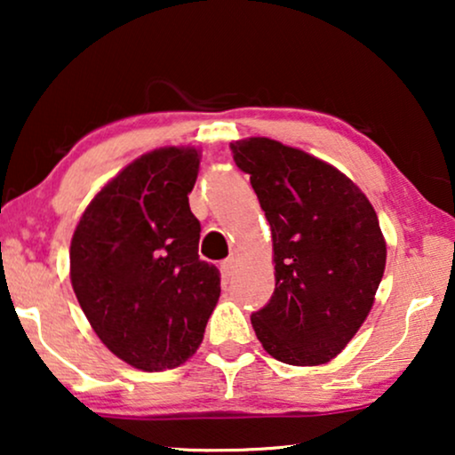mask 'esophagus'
Masks as SVG:
<instances>
[{
    "label": "esophagus",
    "instance_id": "34e87169",
    "mask_svg": "<svg viewBox=\"0 0 455 455\" xmlns=\"http://www.w3.org/2000/svg\"><path fill=\"white\" fill-rule=\"evenodd\" d=\"M234 269H235V259H228V260H223V263H221V273L226 277L232 275Z\"/></svg>",
    "mask_w": 455,
    "mask_h": 455
}]
</instances>
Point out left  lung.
Listing matches in <instances>:
<instances>
[{"label":"left lung","instance_id":"obj_1","mask_svg":"<svg viewBox=\"0 0 455 455\" xmlns=\"http://www.w3.org/2000/svg\"><path fill=\"white\" fill-rule=\"evenodd\" d=\"M251 176L273 238L275 291L252 313L265 352L294 366L325 364L369 316L387 248L364 192L333 165L252 136L229 145Z\"/></svg>","mask_w":455,"mask_h":455}]
</instances>
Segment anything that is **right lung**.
<instances>
[{
    "label": "right lung",
    "mask_w": 455,
    "mask_h": 455,
    "mask_svg": "<svg viewBox=\"0 0 455 455\" xmlns=\"http://www.w3.org/2000/svg\"><path fill=\"white\" fill-rule=\"evenodd\" d=\"M198 165L195 147L140 155L97 192L72 235L80 308L108 350L147 372L198 350L221 294L217 267L198 259L201 223L188 204Z\"/></svg>",
    "instance_id": "obj_1"
}]
</instances>
